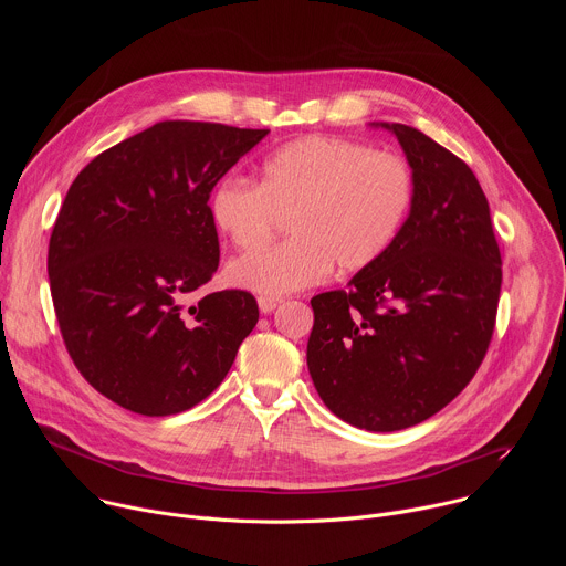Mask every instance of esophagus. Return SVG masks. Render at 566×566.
Segmentation results:
<instances>
[{"mask_svg":"<svg viewBox=\"0 0 566 566\" xmlns=\"http://www.w3.org/2000/svg\"><path fill=\"white\" fill-rule=\"evenodd\" d=\"M258 304H260V311L262 313H273L280 304H282V297H273V295H262L260 300H258Z\"/></svg>","mask_w":566,"mask_h":566,"instance_id":"1","label":"esophagus"}]
</instances>
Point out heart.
Returning <instances> with one entry per match:
<instances>
[{"label": "heart", "mask_w": 566, "mask_h": 566, "mask_svg": "<svg viewBox=\"0 0 566 566\" xmlns=\"http://www.w3.org/2000/svg\"><path fill=\"white\" fill-rule=\"evenodd\" d=\"M415 181L406 160L338 138L306 136L269 154L258 186L226 179L210 197L214 228L239 253L273 239L280 217L293 234L282 247L237 260L228 280L264 295L325 282L378 262L408 217Z\"/></svg>", "instance_id": "b5f03b06"}]
</instances>
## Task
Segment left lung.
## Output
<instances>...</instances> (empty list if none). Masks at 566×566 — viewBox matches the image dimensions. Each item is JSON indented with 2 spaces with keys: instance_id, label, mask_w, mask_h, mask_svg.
I'll return each mask as SVG.
<instances>
[{
  "instance_id": "obj_1",
  "label": "left lung",
  "mask_w": 566,
  "mask_h": 566,
  "mask_svg": "<svg viewBox=\"0 0 566 566\" xmlns=\"http://www.w3.org/2000/svg\"><path fill=\"white\" fill-rule=\"evenodd\" d=\"M391 129L412 168V208L394 244L349 289L311 300L306 365L325 406L369 430L412 428L472 380L489 352L502 253L489 199L450 149Z\"/></svg>"
}]
</instances>
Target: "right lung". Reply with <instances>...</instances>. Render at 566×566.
Wrapping results in <instances>:
<instances>
[{
	"label": "right lung",
	"instance_id": "right-lung-1",
	"mask_svg": "<svg viewBox=\"0 0 566 566\" xmlns=\"http://www.w3.org/2000/svg\"><path fill=\"white\" fill-rule=\"evenodd\" d=\"M266 134L164 120L71 184L49 241L53 308L73 365L116 406L143 417L195 408L255 329L249 291L195 295L219 266L210 192Z\"/></svg>",
	"mask_w": 566,
	"mask_h": 566
}]
</instances>
